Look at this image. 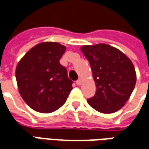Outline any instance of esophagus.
Listing matches in <instances>:
<instances>
[{
	"label": "esophagus",
	"mask_w": 149,
	"mask_h": 149,
	"mask_svg": "<svg viewBox=\"0 0 149 149\" xmlns=\"http://www.w3.org/2000/svg\"><path fill=\"white\" fill-rule=\"evenodd\" d=\"M81 82H82V81H81V79L80 78V79H78L77 81V85H81Z\"/></svg>",
	"instance_id": "1"
}]
</instances>
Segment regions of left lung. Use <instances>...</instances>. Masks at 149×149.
Here are the masks:
<instances>
[{
    "label": "left lung",
    "mask_w": 149,
    "mask_h": 149,
    "mask_svg": "<svg viewBox=\"0 0 149 149\" xmlns=\"http://www.w3.org/2000/svg\"><path fill=\"white\" fill-rule=\"evenodd\" d=\"M88 59L96 83L94 97L88 103L102 113H112L124 106L134 89L136 74L131 60L106 44L81 48Z\"/></svg>",
    "instance_id": "left-lung-1"
}]
</instances>
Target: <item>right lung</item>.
<instances>
[{
	"label": "right lung",
	"mask_w": 149,
	"mask_h": 149,
	"mask_svg": "<svg viewBox=\"0 0 149 149\" xmlns=\"http://www.w3.org/2000/svg\"><path fill=\"white\" fill-rule=\"evenodd\" d=\"M65 49L57 42L40 43L18 63L16 79L19 93L37 112L49 113L58 109L72 89L67 69L59 62Z\"/></svg>",
	"instance_id": "right-lung-1"
}]
</instances>
